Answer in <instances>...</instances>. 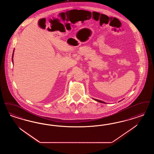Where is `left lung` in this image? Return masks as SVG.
<instances>
[{
    "label": "left lung",
    "mask_w": 154,
    "mask_h": 154,
    "mask_svg": "<svg viewBox=\"0 0 154 154\" xmlns=\"http://www.w3.org/2000/svg\"><path fill=\"white\" fill-rule=\"evenodd\" d=\"M96 101H98V102H100V103H105L104 102H103V101H101V100H97V99H94Z\"/></svg>",
    "instance_id": "8db88e82"
}]
</instances>
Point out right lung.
Returning <instances> with one entry per match:
<instances>
[{"label":"right lung","instance_id":"right-lung-1","mask_svg":"<svg viewBox=\"0 0 154 154\" xmlns=\"http://www.w3.org/2000/svg\"><path fill=\"white\" fill-rule=\"evenodd\" d=\"M14 51H13V54H12V63H13V55H14Z\"/></svg>","mask_w":154,"mask_h":154}]
</instances>
